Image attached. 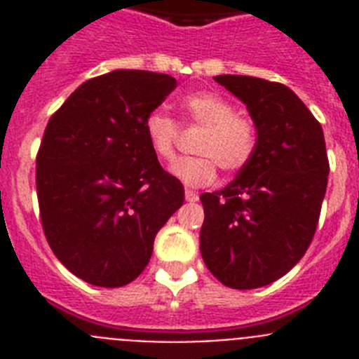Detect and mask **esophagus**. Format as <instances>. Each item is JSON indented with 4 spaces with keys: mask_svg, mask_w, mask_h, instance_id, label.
Returning <instances> with one entry per match:
<instances>
[{
    "mask_svg": "<svg viewBox=\"0 0 359 359\" xmlns=\"http://www.w3.org/2000/svg\"><path fill=\"white\" fill-rule=\"evenodd\" d=\"M185 199L189 203H196L199 199V196H198V192H196V190H189V189H187L185 190Z\"/></svg>",
    "mask_w": 359,
    "mask_h": 359,
    "instance_id": "esophagus-1",
    "label": "esophagus"
}]
</instances>
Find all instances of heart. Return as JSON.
Returning a JSON list of instances; mask_svg holds the SVG:
<instances>
[{"instance_id": "b5f03b06", "label": "heart", "mask_w": 359, "mask_h": 359, "mask_svg": "<svg viewBox=\"0 0 359 359\" xmlns=\"http://www.w3.org/2000/svg\"><path fill=\"white\" fill-rule=\"evenodd\" d=\"M180 106L189 122L207 128L198 144L201 156L180 158L170 167L180 182L189 187L208 185L217 176L219 165L226 172H237L252 161L259 142L255 123L237 115L228 98L214 91H196L185 95ZM144 129L151 151L160 160H172L180 138L177 123L161 111H152Z\"/></svg>"}]
</instances>
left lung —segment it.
<instances>
[{"label": "left lung", "instance_id": "8db88e82", "mask_svg": "<svg viewBox=\"0 0 359 359\" xmlns=\"http://www.w3.org/2000/svg\"><path fill=\"white\" fill-rule=\"evenodd\" d=\"M257 128V151L223 190L199 196V248L210 273L233 290L268 286L309 248L327 189L322 126L284 84L217 75Z\"/></svg>", "mask_w": 359, "mask_h": 359}]
</instances>
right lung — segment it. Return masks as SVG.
<instances>
[{
	"label": "right lung",
	"mask_w": 359,
	"mask_h": 359,
	"mask_svg": "<svg viewBox=\"0 0 359 359\" xmlns=\"http://www.w3.org/2000/svg\"><path fill=\"white\" fill-rule=\"evenodd\" d=\"M174 88L165 73L115 69L79 86L44 129L36 160L44 236L88 284L135 280L183 205L182 182L161 169L144 129Z\"/></svg>",
	"instance_id": "right-lung-1"
}]
</instances>
